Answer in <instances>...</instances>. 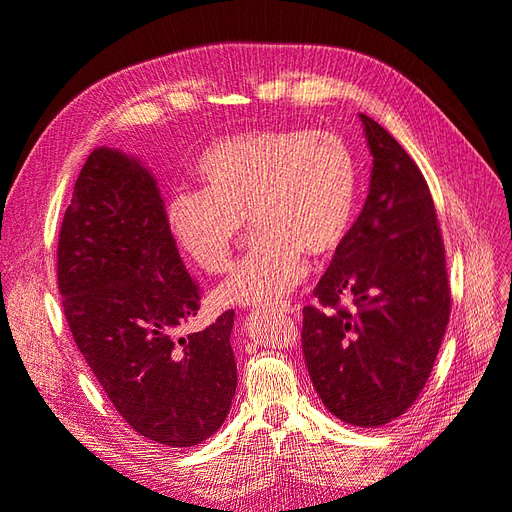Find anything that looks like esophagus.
Instances as JSON below:
<instances>
[{
	"label": "esophagus",
	"mask_w": 512,
	"mask_h": 512,
	"mask_svg": "<svg viewBox=\"0 0 512 512\" xmlns=\"http://www.w3.org/2000/svg\"><path fill=\"white\" fill-rule=\"evenodd\" d=\"M269 312H273V314H294V305H290V303H282V305H273Z\"/></svg>",
	"instance_id": "esophagus-1"
}]
</instances>
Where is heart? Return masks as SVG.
Returning a JSON list of instances; mask_svg holds the SVG:
<instances>
[{
	"label": "heart",
	"instance_id": "1",
	"mask_svg": "<svg viewBox=\"0 0 512 512\" xmlns=\"http://www.w3.org/2000/svg\"><path fill=\"white\" fill-rule=\"evenodd\" d=\"M196 175L203 190L170 198L166 222L200 271H226L243 220L260 232L215 290L222 305H277L305 280L307 256L335 254L352 224L356 168L331 132L232 134L200 156Z\"/></svg>",
	"mask_w": 512,
	"mask_h": 512
}]
</instances>
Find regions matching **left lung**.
<instances>
[{
	"instance_id": "1",
	"label": "left lung",
	"mask_w": 512,
	"mask_h": 512,
	"mask_svg": "<svg viewBox=\"0 0 512 512\" xmlns=\"http://www.w3.org/2000/svg\"><path fill=\"white\" fill-rule=\"evenodd\" d=\"M359 117L374 158L369 194L314 288L318 305L303 309L301 337L327 410L380 427L421 395L451 316V286L423 173L380 123Z\"/></svg>"
}]
</instances>
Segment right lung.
I'll return each instance as SVG.
<instances>
[{
    "label": "right lung",
    "mask_w": 512,
    "mask_h": 512,
    "mask_svg": "<svg viewBox=\"0 0 512 512\" xmlns=\"http://www.w3.org/2000/svg\"><path fill=\"white\" fill-rule=\"evenodd\" d=\"M57 284L76 346L134 431L188 448L222 427L237 389L235 312L175 335L200 309V288L141 160L91 151L61 222Z\"/></svg>",
    "instance_id": "right-lung-1"
}]
</instances>
